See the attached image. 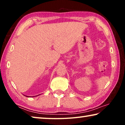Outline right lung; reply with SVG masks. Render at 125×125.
<instances>
[{
	"label": "right lung",
	"mask_w": 125,
	"mask_h": 125,
	"mask_svg": "<svg viewBox=\"0 0 125 125\" xmlns=\"http://www.w3.org/2000/svg\"><path fill=\"white\" fill-rule=\"evenodd\" d=\"M40 94H39V95H39ZM37 95H36V96H37ZM25 96H26V97H29V96H27V95H25ZM33 97H35V96H33Z\"/></svg>",
	"instance_id": "obj_1"
}]
</instances>
